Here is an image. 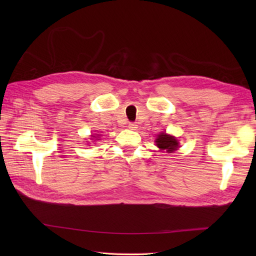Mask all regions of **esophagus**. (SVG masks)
I'll return each mask as SVG.
<instances>
[{
    "label": "esophagus",
    "mask_w": 256,
    "mask_h": 256,
    "mask_svg": "<svg viewBox=\"0 0 256 256\" xmlns=\"http://www.w3.org/2000/svg\"><path fill=\"white\" fill-rule=\"evenodd\" d=\"M128 128L136 130V128H138V124L134 123V122H130V123H128Z\"/></svg>",
    "instance_id": "34e87169"
}]
</instances>
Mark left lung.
<instances>
[{
  "mask_svg": "<svg viewBox=\"0 0 256 256\" xmlns=\"http://www.w3.org/2000/svg\"><path fill=\"white\" fill-rule=\"evenodd\" d=\"M156 145L158 146L162 150H166L168 153H172V152L177 150L178 142L174 136L167 135L166 133H160L158 135V138H156Z\"/></svg>",
  "mask_w": 256,
  "mask_h": 256,
  "instance_id": "1",
  "label": "left lung"
}]
</instances>
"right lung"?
Here are the masks:
<instances>
[{"mask_svg": "<svg viewBox=\"0 0 256 256\" xmlns=\"http://www.w3.org/2000/svg\"><path fill=\"white\" fill-rule=\"evenodd\" d=\"M92 138H94V136H92Z\"/></svg>", "mask_w": 256, "mask_h": 256, "instance_id": "obj_1", "label": "right lung"}]
</instances>
